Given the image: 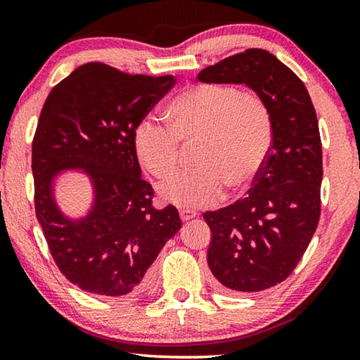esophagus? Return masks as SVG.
Instances as JSON below:
<instances>
[{
  "mask_svg": "<svg viewBox=\"0 0 360 360\" xmlns=\"http://www.w3.org/2000/svg\"><path fill=\"white\" fill-rule=\"evenodd\" d=\"M179 216H181V221L182 222H187V221H191V219L197 217V212L192 211V210H181L179 211Z\"/></svg>",
  "mask_w": 360,
  "mask_h": 360,
  "instance_id": "esophagus-1",
  "label": "esophagus"
}]
</instances>
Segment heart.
I'll use <instances>...</instances> for the list:
<instances>
[{"mask_svg": "<svg viewBox=\"0 0 360 360\" xmlns=\"http://www.w3.org/2000/svg\"><path fill=\"white\" fill-rule=\"evenodd\" d=\"M165 114L168 129L150 120L136 125L139 163L155 178H167L178 167L179 143L197 141V168L162 182V200L202 208L216 203L224 188L236 193L260 174L273 144V117L259 95L227 84H195L169 101Z\"/></svg>", "mask_w": 360, "mask_h": 360, "instance_id": "obj_1", "label": "heart"}]
</instances>
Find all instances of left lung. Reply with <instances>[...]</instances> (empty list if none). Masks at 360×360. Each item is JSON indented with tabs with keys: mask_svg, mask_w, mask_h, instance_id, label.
Returning <instances> with one entry per match:
<instances>
[{
	"mask_svg": "<svg viewBox=\"0 0 360 360\" xmlns=\"http://www.w3.org/2000/svg\"><path fill=\"white\" fill-rule=\"evenodd\" d=\"M205 84H245L273 117V144L245 198L203 217L210 270L225 292H259L288 278L321 216L322 146L304 84L264 49H248L198 72Z\"/></svg>",
	"mask_w": 360,
	"mask_h": 360,
	"instance_id": "1",
	"label": "left lung"
}]
</instances>
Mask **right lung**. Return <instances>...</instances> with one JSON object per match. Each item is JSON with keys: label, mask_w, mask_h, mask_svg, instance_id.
Masks as SVG:
<instances>
[{"label": "right lung", "mask_w": 360, "mask_h": 360, "mask_svg": "<svg viewBox=\"0 0 360 360\" xmlns=\"http://www.w3.org/2000/svg\"><path fill=\"white\" fill-rule=\"evenodd\" d=\"M174 82L85 63L42 106L32 150L36 217L60 271L90 294L146 290L150 265L181 229L174 206H152L133 146L136 125ZM66 171L84 172L93 186L84 217L65 215L56 203L55 184Z\"/></svg>", "instance_id": "1"}]
</instances>
